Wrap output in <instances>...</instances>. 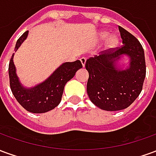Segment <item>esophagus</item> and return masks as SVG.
Returning a JSON list of instances; mask_svg holds the SVG:
<instances>
[{"label":"esophagus","mask_w":156,"mask_h":156,"mask_svg":"<svg viewBox=\"0 0 156 156\" xmlns=\"http://www.w3.org/2000/svg\"><path fill=\"white\" fill-rule=\"evenodd\" d=\"M80 61H81L83 67H84L85 62H86V58H84V57H82V58H80Z\"/></svg>","instance_id":"34e87169"}]
</instances>
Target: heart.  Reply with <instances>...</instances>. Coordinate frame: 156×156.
<instances>
[{
  "label": "heart",
  "instance_id": "obj_1",
  "mask_svg": "<svg viewBox=\"0 0 156 156\" xmlns=\"http://www.w3.org/2000/svg\"><path fill=\"white\" fill-rule=\"evenodd\" d=\"M108 33L107 32H101L98 36H99V38L105 39L108 37ZM116 43H117V38L115 37H112L109 39V41H108V47H114V46H115Z\"/></svg>",
  "mask_w": 156,
  "mask_h": 156
}]
</instances>
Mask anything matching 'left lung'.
Here are the masks:
<instances>
[{
  "mask_svg": "<svg viewBox=\"0 0 156 156\" xmlns=\"http://www.w3.org/2000/svg\"><path fill=\"white\" fill-rule=\"evenodd\" d=\"M123 45L113 48L87 59L88 72L87 93L92 103L107 111L128 108L140 94L146 66L144 49L134 35L119 27ZM123 54L131 58L130 68L118 70L115 61Z\"/></svg>",
  "mask_w": 156,
  "mask_h": 156,
  "instance_id": "left-lung-1",
  "label": "left lung"
}]
</instances>
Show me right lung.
Instances as JSON below:
<instances>
[{"instance_id":"right-lung-1","label":"right lung","mask_w":156,"mask_h":156,"mask_svg":"<svg viewBox=\"0 0 156 156\" xmlns=\"http://www.w3.org/2000/svg\"><path fill=\"white\" fill-rule=\"evenodd\" d=\"M27 34L28 31L19 37L16 44L15 51L27 38ZM81 68H83V65L80 60L65 62L42 83L35 88L27 89L20 84L16 77L12 55L8 68L11 90L16 99L26 110L34 114L46 113L59 105L65 84L74 77L75 73Z\"/></svg>"}]
</instances>
